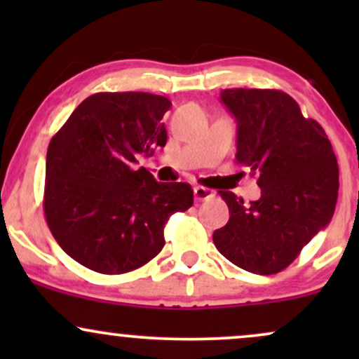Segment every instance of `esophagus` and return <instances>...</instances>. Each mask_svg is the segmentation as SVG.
I'll return each instance as SVG.
<instances>
[{
  "label": "esophagus",
  "instance_id": "obj_1",
  "mask_svg": "<svg viewBox=\"0 0 359 359\" xmlns=\"http://www.w3.org/2000/svg\"><path fill=\"white\" fill-rule=\"evenodd\" d=\"M194 197H196V201H208L214 197V191L208 187H203V185H196V187H194Z\"/></svg>",
  "mask_w": 359,
  "mask_h": 359
}]
</instances>
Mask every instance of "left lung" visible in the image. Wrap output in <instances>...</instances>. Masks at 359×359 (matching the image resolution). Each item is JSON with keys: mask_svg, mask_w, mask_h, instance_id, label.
<instances>
[{"mask_svg": "<svg viewBox=\"0 0 359 359\" xmlns=\"http://www.w3.org/2000/svg\"><path fill=\"white\" fill-rule=\"evenodd\" d=\"M221 101L238 123L236 162L258 175L262 197L246 205L219 191L229 221L214 231V245L243 270L278 273L331 222L339 189L334 150L283 90L226 89Z\"/></svg>", "mask_w": 359, "mask_h": 359, "instance_id": "1", "label": "left lung"}]
</instances>
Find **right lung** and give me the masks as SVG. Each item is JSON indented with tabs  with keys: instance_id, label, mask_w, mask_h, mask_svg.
I'll use <instances>...</instances> for the list:
<instances>
[{
	"instance_id": "obj_1",
	"label": "right lung",
	"mask_w": 359,
	"mask_h": 359,
	"mask_svg": "<svg viewBox=\"0 0 359 359\" xmlns=\"http://www.w3.org/2000/svg\"><path fill=\"white\" fill-rule=\"evenodd\" d=\"M172 102L150 93H97L53 135L45 165L43 211L60 248L106 275L137 270L165 245L174 212L194 204L185 182H156L140 155L165 147Z\"/></svg>"
}]
</instances>
